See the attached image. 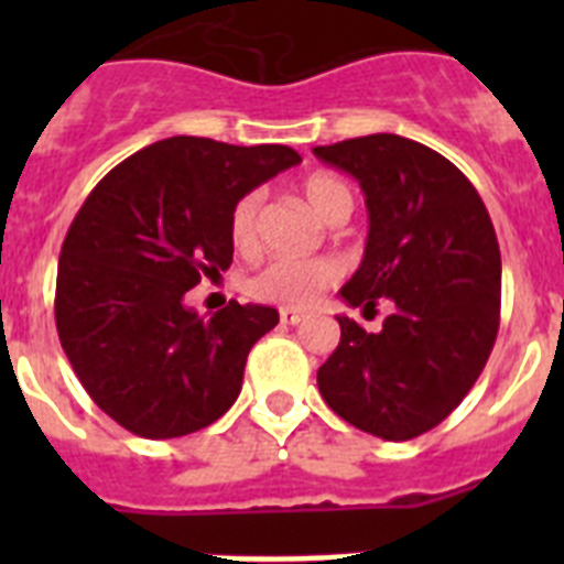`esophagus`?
<instances>
[{
  "instance_id": "1",
  "label": "esophagus",
  "mask_w": 564,
  "mask_h": 564,
  "mask_svg": "<svg viewBox=\"0 0 564 564\" xmlns=\"http://www.w3.org/2000/svg\"><path fill=\"white\" fill-rule=\"evenodd\" d=\"M279 318H282V325H299V322H305V313L293 311V307H282Z\"/></svg>"
}]
</instances>
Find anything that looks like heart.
<instances>
[{
	"label": "heart",
	"mask_w": 564,
	"mask_h": 564,
	"mask_svg": "<svg viewBox=\"0 0 564 564\" xmlns=\"http://www.w3.org/2000/svg\"><path fill=\"white\" fill-rule=\"evenodd\" d=\"M307 206L325 223L347 220L356 206V194L350 183L341 181L338 174L316 172L307 174L299 186ZM231 242L237 251L253 253L259 248V194H246L237 206L231 208L228 220ZM341 276V265L330 257L316 259H273L271 265L253 276L251 291L253 296L276 302L288 307H311L327 288H333Z\"/></svg>",
	"instance_id": "obj_1"
}]
</instances>
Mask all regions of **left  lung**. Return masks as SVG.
<instances>
[{
    "label": "left lung",
    "instance_id": "left-lung-1",
    "mask_svg": "<svg viewBox=\"0 0 564 564\" xmlns=\"http://www.w3.org/2000/svg\"><path fill=\"white\" fill-rule=\"evenodd\" d=\"M352 174L370 234L341 299H390L378 333L336 316L341 341L318 367V392L338 417L383 441H410L449 417L475 387L500 327V246L466 174L401 134L313 149Z\"/></svg>",
    "mask_w": 564,
    "mask_h": 564
}]
</instances>
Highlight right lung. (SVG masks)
<instances>
[{
	"label": "right lung",
	"mask_w": 564,
	"mask_h": 564,
	"mask_svg": "<svg viewBox=\"0 0 564 564\" xmlns=\"http://www.w3.org/2000/svg\"><path fill=\"white\" fill-rule=\"evenodd\" d=\"M296 163L279 143L174 134L89 192L58 257L56 327L84 390L123 430L181 437L231 410L279 313L228 302L203 318L183 296L231 265L237 200Z\"/></svg>",
	"instance_id": "right-lung-1"
}]
</instances>
